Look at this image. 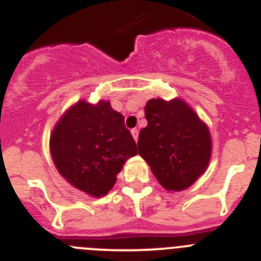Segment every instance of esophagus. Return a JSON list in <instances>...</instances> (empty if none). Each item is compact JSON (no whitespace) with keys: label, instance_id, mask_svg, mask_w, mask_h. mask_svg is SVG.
Instances as JSON below:
<instances>
[{"label":"esophagus","instance_id":"1","mask_svg":"<svg viewBox=\"0 0 261 261\" xmlns=\"http://www.w3.org/2000/svg\"><path fill=\"white\" fill-rule=\"evenodd\" d=\"M130 132H132V136H133V138H135L136 141H137L138 140V129H132V130H130Z\"/></svg>","mask_w":261,"mask_h":261}]
</instances>
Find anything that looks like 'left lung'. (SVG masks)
<instances>
[{"label": "left lung", "mask_w": 261, "mask_h": 261, "mask_svg": "<svg viewBox=\"0 0 261 261\" xmlns=\"http://www.w3.org/2000/svg\"><path fill=\"white\" fill-rule=\"evenodd\" d=\"M145 116L147 125L138 135L137 153L167 191L192 186L211 159L208 126L180 99H150Z\"/></svg>", "instance_id": "obj_1"}]
</instances>
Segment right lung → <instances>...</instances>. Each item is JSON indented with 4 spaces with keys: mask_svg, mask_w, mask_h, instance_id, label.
Masks as SVG:
<instances>
[{
    "mask_svg": "<svg viewBox=\"0 0 261 261\" xmlns=\"http://www.w3.org/2000/svg\"><path fill=\"white\" fill-rule=\"evenodd\" d=\"M50 154L68 183L95 197L114 187L137 146L123 115L110 102L81 100L61 117L50 136Z\"/></svg>",
    "mask_w": 261,
    "mask_h": 261,
    "instance_id": "1",
    "label": "right lung"
}]
</instances>
